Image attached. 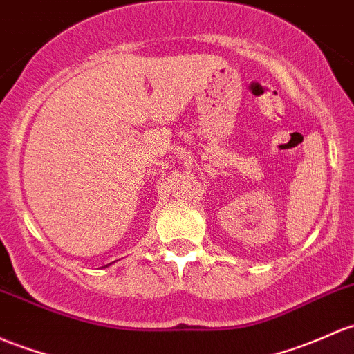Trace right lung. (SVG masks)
I'll return each instance as SVG.
<instances>
[{"instance_id":"right-lung-1","label":"right lung","mask_w":354,"mask_h":354,"mask_svg":"<svg viewBox=\"0 0 354 354\" xmlns=\"http://www.w3.org/2000/svg\"><path fill=\"white\" fill-rule=\"evenodd\" d=\"M111 265V263H109V265H106V266H103V268H109Z\"/></svg>"}]
</instances>
